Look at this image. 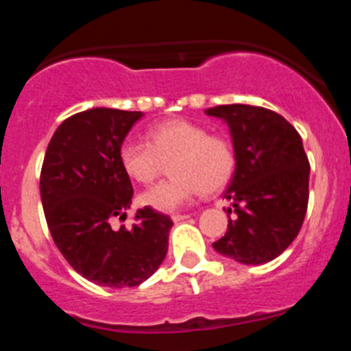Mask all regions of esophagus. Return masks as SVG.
<instances>
[{"mask_svg": "<svg viewBox=\"0 0 351 351\" xmlns=\"http://www.w3.org/2000/svg\"><path fill=\"white\" fill-rule=\"evenodd\" d=\"M190 218V214H172V219L176 223L178 221H184V219Z\"/></svg>", "mask_w": 351, "mask_h": 351, "instance_id": "34e87169", "label": "esophagus"}]
</instances>
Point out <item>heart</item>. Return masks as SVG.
<instances>
[{"instance_id":"obj_1","label":"heart","mask_w":351,"mask_h":351,"mask_svg":"<svg viewBox=\"0 0 351 351\" xmlns=\"http://www.w3.org/2000/svg\"><path fill=\"white\" fill-rule=\"evenodd\" d=\"M121 167L128 178L149 184L170 161V179L151 186L141 202L160 213H176L193 200L198 191L209 195L221 190L235 167L234 145L223 135L186 119H172L153 126L147 142L126 141L119 149Z\"/></svg>"}]
</instances>
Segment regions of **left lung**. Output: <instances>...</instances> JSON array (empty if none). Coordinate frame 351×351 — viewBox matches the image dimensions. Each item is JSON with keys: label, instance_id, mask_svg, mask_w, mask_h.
<instances>
[{"label": "left lung", "instance_id": "left-lung-1", "mask_svg": "<svg viewBox=\"0 0 351 351\" xmlns=\"http://www.w3.org/2000/svg\"><path fill=\"white\" fill-rule=\"evenodd\" d=\"M207 116L230 128L235 172L225 198L235 218L213 247L246 265L280 256L299 234L308 210L309 161L299 132L274 110L218 105Z\"/></svg>", "mask_w": 351, "mask_h": 351}]
</instances>
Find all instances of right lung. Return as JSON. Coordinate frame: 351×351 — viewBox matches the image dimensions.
<instances>
[{
    "instance_id": "1",
    "label": "right lung",
    "mask_w": 351,
    "mask_h": 351,
    "mask_svg": "<svg viewBox=\"0 0 351 351\" xmlns=\"http://www.w3.org/2000/svg\"><path fill=\"white\" fill-rule=\"evenodd\" d=\"M142 112L89 108L64 119L52 135L40 173L49 230L61 255L86 280L101 287H137L161 265L172 219L151 207L126 218L133 186L119 149Z\"/></svg>"
}]
</instances>
